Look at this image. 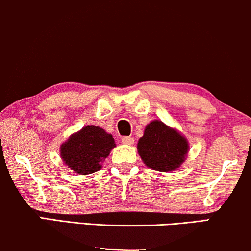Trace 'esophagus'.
<instances>
[{
    "label": "esophagus",
    "instance_id": "1",
    "mask_svg": "<svg viewBox=\"0 0 251 251\" xmlns=\"http://www.w3.org/2000/svg\"><path fill=\"white\" fill-rule=\"evenodd\" d=\"M121 141L125 145H132L134 143V140H133L132 137H122Z\"/></svg>",
    "mask_w": 251,
    "mask_h": 251
}]
</instances>
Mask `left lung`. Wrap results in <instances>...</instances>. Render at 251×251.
<instances>
[{
  "label": "left lung",
  "mask_w": 251,
  "mask_h": 251,
  "mask_svg": "<svg viewBox=\"0 0 251 251\" xmlns=\"http://www.w3.org/2000/svg\"><path fill=\"white\" fill-rule=\"evenodd\" d=\"M137 148L148 168L169 172L180 168L186 161L189 144L176 129L170 128L159 120H154L146 126Z\"/></svg>",
  "instance_id": "obj_1"
}]
</instances>
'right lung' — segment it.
Listing matches in <instances>:
<instances>
[{"label": "right lung", "instance_id": "right-lung-1", "mask_svg": "<svg viewBox=\"0 0 251 251\" xmlns=\"http://www.w3.org/2000/svg\"><path fill=\"white\" fill-rule=\"evenodd\" d=\"M115 147L114 138L104 129L86 126L61 145V158L75 173L90 174L100 170L101 162Z\"/></svg>", "mask_w": 251, "mask_h": 251}]
</instances>
